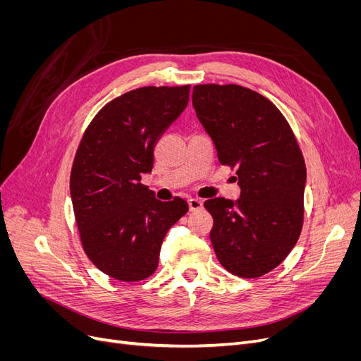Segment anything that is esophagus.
Segmentation results:
<instances>
[{
	"mask_svg": "<svg viewBox=\"0 0 361 361\" xmlns=\"http://www.w3.org/2000/svg\"><path fill=\"white\" fill-rule=\"evenodd\" d=\"M188 206H190V209H191V211L202 209V207H203V200H200V199H195V197L188 199Z\"/></svg>",
	"mask_w": 361,
	"mask_h": 361,
	"instance_id": "34e87169",
	"label": "esophagus"
}]
</instances>
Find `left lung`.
Here are the masks:
<instances>
[{"label":"left lung","instance_id":"left-lung-1","mask_svg":"<svg viewBox=\"0 0 361 361\" xmlns=\"http://www.w3.org/2000/svg\"><path fill=\"white\" fill-rule=\"evenodd\" d=\"M192 106L218 159L236 167V202H204L214 216L211 243L232 274L256 279L279 267L297 244L304 216L305 164L279 108L236 84H200Z\"/></svg>","mask_w":361,"mask_h":361}]
</instances>
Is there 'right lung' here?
<instances>
[{
	"instance_id": "obj_1",
	"label": "right lung",
	"mask_w": 361,
	"mask_h": 361,
	"mask_svg": "<svg viewBox=\"0 0 361 361\" xmlns=\"http://www.w3.org/2000/svg\"><path fill=\"white\" fill-rule=\"evenodd\" d=\"M188 99L190 85L130 90L94 116L76 150L71 197L82 248L116 280L154 274L164 236L188 212L183 199L161 202L141 183L158 140Z\"/></svg>"
}]
</instances>
